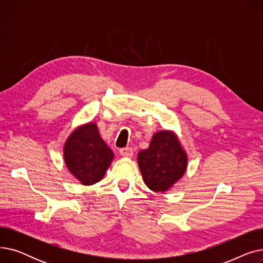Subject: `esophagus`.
<instances>
[{
  "label": "esophagus",
  "instance_id": "34e87169",
  "mask_svg": "<svg viewBox=\"0 0 263 263\" xmlns=\"http://www.w3.org/2000/svg\"><path fill=\"white\" fill-rule=\"evenodd\" d=\"M119 154L124 158H130L133 155V150L131 147H124L119 149Z\"/></svg>",
  "mask_w": 263,
  "mask_h": 263
}]
</instances>
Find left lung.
Here are the masks:
<instances>
[{"instance_id":"left-lung-1","label":"left lung","mask_w":263,"mask_h":263,"mask_svg":"<svg viewBox=\"0 0 263 263\" xmlns=\"http://www.w3.org/2000/svg\"><path fill=\"white\" fill-rule=\"evenodd\" d=\"M137 162L146 185L155 192H165L183 176L187 159L176 135L160 131L149 148L140 151Z\"/></svg>"}]
</instances>
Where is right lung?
<instances>
[{
	"instance_id": "add662e5",
	"label": "right lung",
	"mask_w": 263,
	"mask_h": 263,
	"mask_svg": "<svg viewBox=\"0 0 263 263\" xmlns=\"http://www.w3.org/2000/svg\"><path fill=\"white\" fill-rule=\"evenodd\" d=\"M113 157V151L102 141L95 123L73 131L64 148L68 170L84 185L100 181Z\"/></svg>"
}]
</instances>
